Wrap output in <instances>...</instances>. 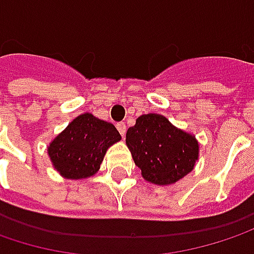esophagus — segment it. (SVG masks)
Returning <instances> with one entry per match:
<instances>
[{
  "mask_svg": "<svg viewBox=\"0 0 254 254\" xmlns=\"http://www.w3.org/2000/svg\"><path fill=\"white\" fill-rule=\"evenodd\" d=\"M116 127H118L119 133L122 136H125V133H127V124L125 122H119V124H116Z\"/></svg>",
  "mask_w": 254,
  "mask_h": 254,
  "instance_id": "1",
  "label": "esophagus"
}]
</instances>
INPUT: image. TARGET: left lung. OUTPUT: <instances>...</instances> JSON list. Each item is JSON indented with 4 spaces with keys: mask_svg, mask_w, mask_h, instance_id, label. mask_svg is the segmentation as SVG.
Listing matches in <instances>:
<instances>
[{
    "mask_svg": "<svg viewBox=\"0 0 254 254\" xmlns=\"http://www.w3.org/2000/svg\"><path fill=\"white\" fill-rule=\"evenodd\" d=\"M127 145L142 177L158 186L177 183L192 171L198 142L157 113L142 115L127 132Z\"/></svg>",
    "mask_w": 254,
    "mask_h": 254,
    "instance_id": "8db88e82",
    "label": "left lung"
}]
</instances>
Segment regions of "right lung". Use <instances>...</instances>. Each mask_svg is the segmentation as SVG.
<instances>
[{
	"label": "right lung",
	"instance_id": "1",
	"mask_svg": "<svg viewBox=\"0 0 254 254\" xmlns=\"http://www.w3.org/2000/svg\"><path fill=\"white\" fill-rule=\"evenodd\" d=\"M118 141L121 135L112 124L83 113L54 138L49 155L64 178L80 180L99 170L108 148Z\"/></svg>",
	"mask_w": 254,
	"mask_h": 254
}]
</instances>
